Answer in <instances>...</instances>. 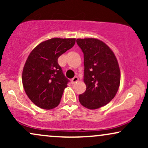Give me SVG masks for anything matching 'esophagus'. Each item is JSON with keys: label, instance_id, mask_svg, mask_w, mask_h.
Here are the masks:
<instances>
[{"label": "esophagus", "instance_id": "esophagus-1", "mask_svg": "<svg viewBox=\"0 0 148 148\" xmlns=\"http://www.w3.org/2000/svg\"><path fill=\"white\" fill-rule=\"evenodd\" d=\"M78 81H79V78H78L77 76H74V77L72 79L71 82H72V84H74L76 82H77Z\"/></svg>", "mask_w": 148, "mask_h": 148}]
</instances>
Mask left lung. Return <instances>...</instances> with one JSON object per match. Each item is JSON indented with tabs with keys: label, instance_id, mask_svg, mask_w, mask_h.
Instances as JSON below:
<instances>
[{
	"label": "left lung",
	"instance_id": "1",
	"mask_svg": "<svg viewBox=\"0 0 148 148\" xmlns=\"http://www.w3.org/2000/svg\"><path fill=\"white\" fill-rule=\"evenodd\" d=\"M84 53L86 90L79 95V101L86 108L97 109L114 98L120 83V71L114 53L104 42L95 38L77 39Z\"/></svg>",
	"mask_w": 148,
	"mask_h": 148
}]
</instances>
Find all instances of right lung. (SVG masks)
<instances>
[{
  "label": "right lung",
  "instance_id": "add662e5",
  "mask_svg": "<svg viewBox=\"0 0 148 148\" xmlns=\"http://www.w3.org/2000/svg\"><path fill=\"white\" fill-rule=\"evenodd\" d=\"M75 38H52L38 45L28 56L22 73V83L28 98L36 106L51 109L60 103L69 80L58 59L74 47Z\"/></svg>",
  "mask_w": 148,
  "mask_h": 148
}]
</instances>
